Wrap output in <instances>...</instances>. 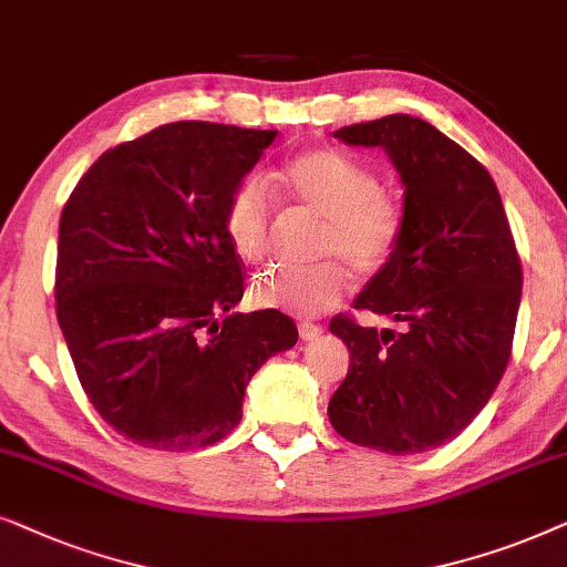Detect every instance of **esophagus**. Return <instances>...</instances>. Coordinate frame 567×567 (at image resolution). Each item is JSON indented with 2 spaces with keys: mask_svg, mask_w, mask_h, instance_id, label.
<instances>
[{
  "mask_svg": "<svg viewBox=\"0 0 567 567\" xmlns=\"http://www.w3.org/2000/svg\"><path fill=\"white\" fill-rule=\"evenodd\" d=\"M298 331H300V339H303V342H313V339L321 337V327H316V323H308V321L300 323Z\"/></svg>",
  "mask_w": 567,
  "mask_h": 567,
  "instance_id": "obj_1",
  "label": "esophagus"
}]
</instances>
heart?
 <instances>
[{"mask_svg": "<svg viewBox=\"0 0 567 567\" xmlns=\"http://www.w3.org/2000/svg\"><path fill=\"white\" fill-rule=\"evenodd\" d=\"M277 181L292 205L321 217L316 256L329 259L306 269L264 271L251 288L254 303L296 316L323 313L350 290L352 269L375 277L396 259L406 228L404 207L371 165L337 147H311L292 157ZM225 230L240 259H267L275 236L267 181L251 176L230 194Z\"/></svg>", "mask_w": 567, "mask_h": 567, "instance_id": "obj_1", "label": "heart"}]
</instances>
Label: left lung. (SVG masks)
<instances>
[{
    "mask_svg": "<svg viewBox=\"0 0 567 567\" xmlns=\"http://www.w3.org/2000/svg\"><path fill=\"white\" fill-rule=\"evenodd\" d=\"M334 137L386 150L406 228L396 259L354 300L396 329L347 313L329 323L350 350L329 422L358 446L422 454L462 433L508 368L524 282L516 240L485 165L427 121L394 113Z\"/></svg>",
    "mask_w": 567,
    "mask_h": 567,
    "instance_id": "obj_1",
    "label": "left lung"
}]
</instances>
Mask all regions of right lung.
Here are the masks:
<instances>
[{"label":"right lung","mask_w":567,"mask_h":567,"mask_svg":"<svg viewBox=\"0 0 567 567\" xmlns=\"http://www.w3.org/2000/svg\"><path fill=\"white\" fill-rule=\"evenodd\" d=\"M275 137L209 121L157 126L105 150L66 199L59 327L90 404L137 446L223 441L251 375L298 342L275 308L230 313L244 261L225 209Z\"/></svg>","instance_id":"right-lung-1"}]
</instances>
